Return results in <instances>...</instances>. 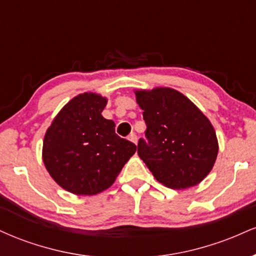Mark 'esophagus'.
Returning a JSON list of instances; mask_svg holds the SVG:
<instances>
[{
	"label": "esophagus",
	"mask_w": 256,
	"mask_h": 256,
	"mask_svg": "<svg viewBox=\"0 0 256 256\" xmlns=\"http://www.w3.org/2000/svg\"><path fill=\"white\" fill-rule=\"evenodd\" d=\"M128 140H131L132 143H134V144H137V142H138V137H137L136 134H131L130 136H128Z\"/></svg>",
	"instance_id": "esophagus-1"
}]
</instances>
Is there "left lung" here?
Segmentation results:
<instances>
[{
    "mask_svg": "<svg viewBox=\"0 0 256 256\" xmlns=\"http://www.w3.org/2000/svg\"><path fill=\"white\" fill-rule=\"evenodd\" d=\"M134 94L146 125V142L138 140V156L167 188L180 190L201 183L212 171L219 150L210 119L171 88Z\"/></svg>",
    "mask_w": 256,
    "mask_h": 256,
    "instance_id": "obj_1",
    "label": "left lung"
}]
</instances>
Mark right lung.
Instances as JSON below:
<instances>
[{"label":"right lung","mask_w":256,"mask_h":256,"mask_svg":"<svg viewBox=\"0 0 256 256\" xmlns=\"http://www.w3.org/2000/svg\"><path fill=\"white\" fill-rule=\"evenodd\" d=\"M107 98L84 92L62 107L44 134L42 158L56 183L74 195H96L112 186L137 146L116 134L102 110Z\"/></svg>","instance_id":"1"}]
</instances>
